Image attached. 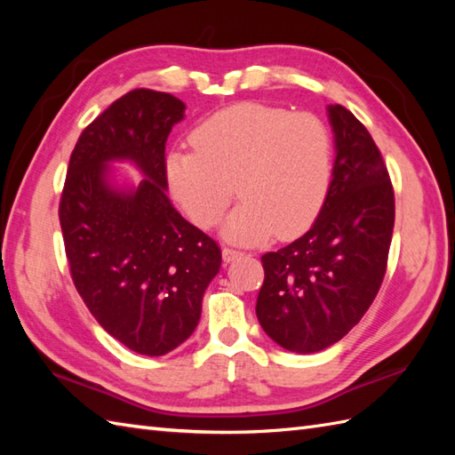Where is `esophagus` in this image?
<instances>
[{
  "label": "esophagus",
  "instance_id": "obj_1",
  "mask_svg": "<svg viewBox=\"0 0 455 455\" xmlns=\"http://www.w3.org/2000/svg\"><path fill=\"white\" fill-rule=\"evenodd\" d=\"M240 256H243V252L236 248H228V246L222 248V259H225V262H233V259H236Z\"/></svg>",
  "mask_w": 455,
  "mask_h": 455
}]
</instances>
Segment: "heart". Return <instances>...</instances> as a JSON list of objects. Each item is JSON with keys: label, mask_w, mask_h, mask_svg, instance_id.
Masks as SVG:
<instances>
[{"label": "heart", "mask_w": 455, "mask_h": 455, "mask_svg": "<svg viewBox=\"0 0 455 455\" xmlns=\"http://www.w3.org/2000/svg\"><path fill=\"white\" fill-rule=\"evenodd\" d=\"M196 150L166 156L172 196L196 225L215 227L235 188L243 203L222 235L264 243L293 238L313 225L332 180V139L311 113L244 101L212 113L191 134Z\"/></svg>", "instance_id": "heart-1"}]
</instances>
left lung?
<instances>
[{"mask_svg":"<svg viewBox=\"0 0 455 455\" xmlns=\"http://www.w3.org/2000/svg\"><path fill=\"white\" fill-rule=\"evenodd\" d=\"M336 160L324 205L307 233L262 256L256 315L289 352L313 354L362 321L387 269L395 225L389 172L371 134L342 105H328Z\"/></svg>","mask_w":455,"mask_h":455,"instance_id":"left-lung-1","label":"left lung"}]
</instances>
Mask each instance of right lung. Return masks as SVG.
I'll list each match as a JSON object with an SVG mask.
<instances>
[{"instance_id": "obj_1", "label": "right lung", "mask_w": 455, "mask_h": 455, "mask_svg": "<svg viewBox=\"0 0 455 455\" xmlns=\"http://www.w3.org/2000/svg\"><path fill=\"white\" fill-rule=\"evenodd\" d=\"M186 105L170 93L132 90L80 134L60 209L74 285L105 331L132 352L164 355L196 331L201 301L219 274L220 248L166 196V140ZM144 173L117 188L109 161Z\"/></svg>"}]
</instances>
